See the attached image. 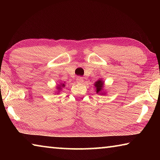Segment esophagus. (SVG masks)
Instances as JSON below:
<instances>
[{
  "mask_svg": "<svg viewBox=\"0 0 160 160\" xmlns=\"http://www.w3.org/2000/svg\"><path fill=\"white\" fill-rule=\"evenodd\" d=\"M76 81L78 83H82L83 82V78L82 77H78L76 78Z\"/></svg>",
  "mask_w": 160,
  "mask_h": 160,
  "instance_id": "1",
  "label": "esophagus"
}]
</instances>
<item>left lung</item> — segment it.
Returning <instances> with one entry per match:
<instances>
[{
    "label": "left lung",
    "instance_id": "8db88e82",
    "mask_svg": "<svg viewBox=\"0 0 160 160\" xmlns=\"http://www.w3.org/2000/svg\"><path fill=\"white\" fill-rule=\"evenodd\" d=\"M103 85H104V82H103V81L102 80H98L97 82H95L94 86H95V88L97 89V93H98L99 92L102 91Z\"/></svg>",
    "mask_w": 160,
    "mask_h": 160
}]
</instances>
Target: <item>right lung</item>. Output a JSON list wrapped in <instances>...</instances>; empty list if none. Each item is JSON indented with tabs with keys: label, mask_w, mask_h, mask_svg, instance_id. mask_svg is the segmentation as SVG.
<instances>
[{
	"label": "right lung",
	"mask_w": 160,
	"mask_h": 160,
	"mask_svg": "<svg viewBox=\"0 0 160 160\" xmlns=\"http://www.w3.org/2000/svg\"><path fill=\"white\" fill-rule=\"evenodd\" d=\"M63 85V86H64V84H63H63H62V85ZM58 90H61V86H60V85H59V86H58Z\"/></svg>",
	"instance_id": "1"
}]
</instances>
